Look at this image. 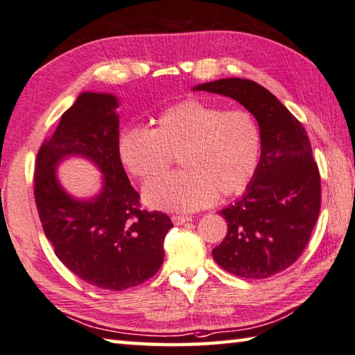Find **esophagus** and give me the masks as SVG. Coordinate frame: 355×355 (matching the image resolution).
Instances as JSON below:
<instances>
[{
    "label": "esophagus",
    "instance_id": "34e87169",
    "mask_svg": "<svg viewBox=\"0 0 355 355\" xmlns=\"http://www.w3.org/2000/svg\"><path fill=\"white\" fill-rule=\"evenodd\" d=\"M171 220L176 226H181V225H185V223L191 221V216H189V215H174Z\"/></svg>",
    "mask_w": 355,
    "mask_h": 355
}]
</instances>
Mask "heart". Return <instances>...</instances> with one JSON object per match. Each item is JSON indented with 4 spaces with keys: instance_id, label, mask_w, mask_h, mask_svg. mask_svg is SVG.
<instances>
[{
    "instance_id": "1",
    "label": "heart",
    "mask_w": 355,
    "mask_h": 355,
    "mask_svg": "<svg viewBox=\"0 0 355 355\" xmlns=\"http://www.w3.org/2000/svg\"><path fill=\"white\" fill-rule=\"evenodd\" d=\"M116 146L123 165L141 181L164 173L179 151L182 170L154 179L143 193L151 207L191 212L218 193L246 190L262 155V132L245 109L185 99L162 112L154 129L121 130Z\"/></svg>"
}]
</instances>
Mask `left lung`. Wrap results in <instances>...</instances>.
Masks as SVG:
<instances>
[{
	"instance_id": "1",
	"label": "left lung",
	"mask_w": 355,
	"mask_h": 355,
	"mask_svg": "<svg viewBox=\"0 0 355 355\" xmlns=\"http://www.w3.org/2000/svg\"><path fill=\"white\" fill-rule=\"evenodd\" d=\"M193 90L239 101L256 116L262 132L257 171L245 195L220 212L227 234L212 256L235 276H275L300 259L320 215L321 178L306 129L254 80L218 79Z\"/></svg>"
}]
</instances>
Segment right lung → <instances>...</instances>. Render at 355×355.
Returning a JSON list of instances; mask_svg holds the SVG:
<instances>
[{"mask_svg": "<svg viewBox=\"0 0 355 355\" xmlns=\"http://www.w3.org/2000/svg\"><path fill=\"white\" fill-rule=\"evenodd\" d=\"M116 107L109 93H80L37 153L34 198L60 262L90 285L120 291L159 271L173 223L140 207L118 155ZM68 155L89 158L102 170L103 189L92 200H76L60 187L55 166Z\"/></svg>", "mask_w": 355, "mask_h": 355, "instance_id": "1", "label": "right lung"}]
</instances>
